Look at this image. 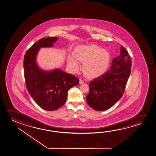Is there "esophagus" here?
Wrapping results in <instances>:
<instances>
[{
	"label": "esophagus",
	"mask_w": 156,
	"mask_h": 156,
	"mask_svg": "<svg viewBox=\"0 0 156 156\" xmlns=\"http://www.w3.org/2000/svg\"><path fill=\"white\" fill-rule=\"evenodd\" d=\"M79 82L80 84H82V83H84V81L83 80L81 79H80Z\"/></svg>",
	"instance_id": "esophagus-1"
}]
</instances>
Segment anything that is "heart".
<instances>
[{"label":"heart","mask_w":156,"mask_h":156,"mask_svg":"<svg viewBox=\"0 0 156 156\" xmlns=\"http://www.w3.org/2000/svg\"><path fill=\"white\" fill-rule=\"evenodd\" d=\"M74 56L68 58V65L73 72H77L83 62L82 71L87 76L95 77L103 74L108 67L111 56L107 51L97 45H82L75 49ZM77 59H76L75 58Z\"/></svg>","instance_id":"1"}]
</instances>
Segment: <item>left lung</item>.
Listing matches in <instances>:
<instances>
[{
    "label": "left lung",
    "instance_id": "1",
    "mask_svg": "<svg viewBox=\"0 0 156 156\" xmlns=\"http://www.w3.org/2000/svg\"><path fill=\"white\" fill-rule=\"evenodd\" d=\"M130 56L121 46L120 55L113 59L108 72L89 82L87 103L96 111H106L122 97L131 72Z\"/></svg>",
    "mask_w": 156,
    "mask_h": 156
}]
</instances>
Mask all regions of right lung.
Here are the masks:
<instances>
[{
    "label": "right lung",
    "instance_id": "add662e5",
    "mask_svg": "<svg viewBox=\"0 0 156 156\" xmlns=\"http://www.w3.org/2000/svg\"><path fill=\"white\" fill-rule=\"evenodd\" d=\"M57 37L42 38L27 50L24 57V74L27 91L36 104L48 111L56 110L67 100L68 90L79 80L61 69L44 72L38 67L36 58L41 48L51 47Z\"/></svg>",
    "mask_w": 156,
    "mask_h": 156
}]
</instances>
